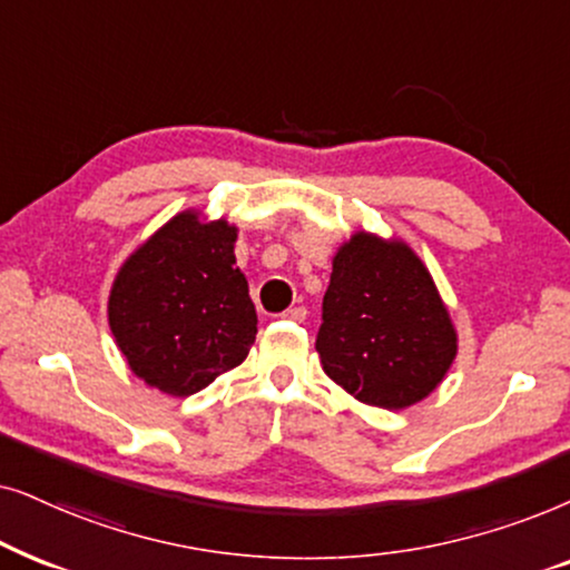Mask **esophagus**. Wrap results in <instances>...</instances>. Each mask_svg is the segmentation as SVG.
Listing matches in <instances>:
<instances>
[{
	"label": "esophagus",
	"instance_id": "1",
	"mask_svg": "<svg viewBox=\"0 0 570 570\" xmlns=\"http://www.w3.org/2000/svg\"><path fill=\"white\" fill-rule=\"evenodd\" d=\"M284 317H286V321H292V323H305L307 321V307H289V309H286V313H284Z\"/></svg>",
	"mask_w": 570,
	"mask_h": 570
}]
</instances>
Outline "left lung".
I'll return each instance as SVG.
<instances>
[{
  "instance_id": "8db88e82",
  "label": "left lung",
  "mask_w": 570,
  "mask_h": 570,
  "mask_svg": "<svg viewBox=\"0 0 570 570\" xmlns=\"http://www.w3.org/2000/svg\"><path fill=\"white\" fill-rule=\"evenodd\" d=\"M315 348L352 396L404 409L449 373L456 331L420 257L360 232L333 257Z\"/></svg>"
}]
</instances>
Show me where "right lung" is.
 Instances as JSON below:
<instances>
[{
	"label": "right lung",
	"instance_id": "obj_1",
	"mask_svg": "<svg viewBox=\"0 0 570 570\" xmlns=\"http://www.w3.org/2000/svg\"><path fill=\"white\" fill-rule=\"evenodd\" d=\"M237 229L174 216L121 265L109 325L132 373L169 396H193L237 367L257 333Z\"/></svg>",
	"mask_w": 570,
	"mask_h": 570
}]
</instances>
